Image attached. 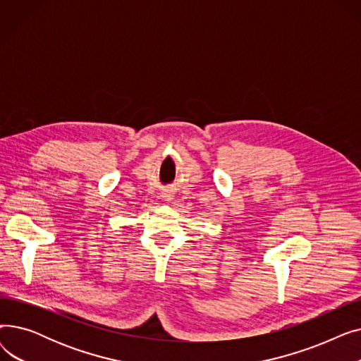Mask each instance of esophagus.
I'll return each instance as SVG.
<instances>
[{"mask_svg": "<svg viewBox=\"0 0 361 361\" xmlns=\"http://www.w3.org/2000/svg\"><path fill=\"white\" fill-rule=\"evenodd\" d=\"M164 197H165L166 200H171V199H173V197H171V195H166V193L164 195Z\"/></svg>", "mask_w": 361, "mask_h": 361, "instance_id": "34e87169", "label": "esophagus"}]
</instances>
